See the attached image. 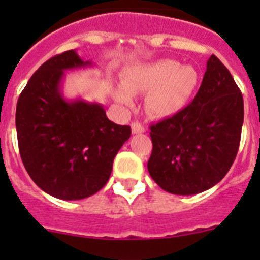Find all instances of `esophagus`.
I'll list each match as a JSON object with an SVG mask.
<instances>
[{
	"label": "esophagus",
	"instance_id": "obj_1",
	"mask_svg": "<svg viewBox=\"0 0 260 260\" xmlns=\"http://www.w3.org/2000/svg\"><path fill=\"white\" fill-rule=\"evenodd\" d=\"M144 126L142 125L141 122H138V121H134V122L132 123V132L134 133V134H141V133H144Z\"/></svg>",
	"mask_w": 260,
	"mask_h": 260
}]
</instances>
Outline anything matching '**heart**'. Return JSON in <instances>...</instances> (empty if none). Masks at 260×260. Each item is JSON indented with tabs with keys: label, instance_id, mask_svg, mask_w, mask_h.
Instances as JSON below:
<instances>
[{
	"label": "heart",
	"instance_id": "obj_1",
	"mask_svg": "<svg viewBox=\"0 0 260 260\" xmlns=\"http://www.w3.org/2000/svg\"><path fill=\"white\" fill-rule=\"evenodd\" d=\"M199 82L192 66H181L173 59H160L133 71L125 79V87H117L116 99L132 105L133 93L150 92L147 109L158 117L173 116L189 104Z\"/></svg>",
	"mask_w": 260,
	"mask_h": 260
}]
</instances>
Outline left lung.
I'll use <instances>...</instances> for the list:
<instances>
[{
    "label": "left lung",
    "mask_w": 260,
    "mask_h": 260,
    "mask_svg": "<svg viewBox=\"0 0 260 260\" xmlns=\"http://www.w3.org/2000/svg\"><path fill=\"white\" fill-rule=\"evenodd\" d=\"M243 99L229 70L216 56L194 100L178 113L150 126L148 172L162 190L192 195L225 177L237 156Z\"/></svg>",
    "instance_id": "8db88e82"
}]
</instances>
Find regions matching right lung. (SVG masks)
Instances as JSON below:
<instances>
[{
	"instance_id": "add662e5",
	"label": "right lung",
	"mask_w": 260,
	"mask_h": 260,
	"mask_svg": "<svg viewBox=\"0 0 260 260\" xmlns=\"http://www.w3.org/2000/svg\"><path fill=\"white\" fill-rule=\"evenodd\" d=\"M88 65L73 49L52 57L35 71L17 103L18 146L27 173L43 191L63 201L102 190L132 134L130 126L109 121L103 105L63 99V71Z\"/></svg>"
}]
</instances>
